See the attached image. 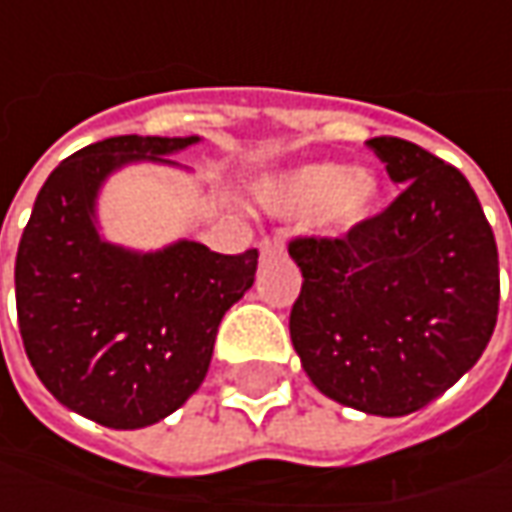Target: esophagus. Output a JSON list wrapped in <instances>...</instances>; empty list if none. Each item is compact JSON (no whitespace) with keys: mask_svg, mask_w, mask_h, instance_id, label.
<instances>
[{"mask_svg":"<svg viewBox=\"0 0 512 512\" xmlns=\"http://www.w3.org/2000/svg\"><path fill=\"white\" fill-rule=\"evenodd\" d=\"M259 253H262V259L279 256V253H282V236H270V239H265V242L259 245Z\"/></svg>","mask_w":512,"mask_h":512,"instance_id":"1","label":"esophagus"}]
</instances>
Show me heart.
I'll return each mask as SVG.
<instances>
[{
	"mask_svg": "<svg viewBox=\"0 0 512 512\" xmlns=\"http://www.w3.org/2000/svg\"><path fill=\"white\" fill-rule=\"evenodd\" d=\"M382 193V179L373 170L310 162L262 185L259 205L282 219H302L313 213V227L319 233L342 239L376 216Z\"/></svg>",
	"mask_w": 512,
	"mask_h": 512,
	"instance_id": "heart-1",
	"label": "heart"
}]
</instances>
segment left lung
Wrapping results in <instances>:
<instances>
[{
	"mask_svg": "<svg viewBox=\"0 0 512 512\" xmlns=\"http://www.w3.org/2000/svg\"><path fill=\"white\" fill-rule=\"evenodd\" d=\"M399 199L342 239H296L290 342L327 399L407 416L482 359L499 316V250L479 196L419 145L376 136Z\"/></svg>",
	"mask_w": 512,
	"mask_h": 512,
	"instance_id": "obj_1",
	"label": "left lung"
}]
</instances>
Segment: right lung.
<instances>
[{
	"instance_id": "1",
	"label": "right lung",
	"mask_w": 512,
	"mask_h": 512,
	"mask_svg": "<svg viewBox=\"0 0 512 512\" xmlns=\"http://www.w3.org/2000/svg\"><path fill=\"white\" fill-rule=\"evenodd\" d=\"M199 136H113L76 150L42 185L16 253V316L53 399L110 430L162 422L205 382L219 322L253 287L259 250L222 256L193 239L159 250L110 242L99 196L130 165Z\"/></svg>"
}]
</instances>
